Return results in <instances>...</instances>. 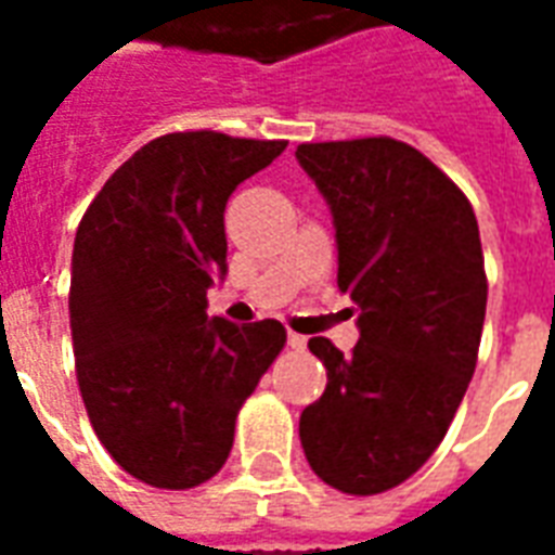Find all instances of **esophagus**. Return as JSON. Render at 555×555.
<instances>
[{"instance_id": "1", "label": "esophagus", "mask_w": 555, "mask_h": 555, "mask_svg": "<svg viewBox=\"0 0 555 555\" xmlns=\"http://www.w3.org/2000/svg\"><path fill=\"white\" fill-rule=\"evenodd\" d=\"M288 345L294 350H302L306 348V336H300V333H288Z\"/></svg>"}]
</instances>
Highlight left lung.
Instances as JSON below:
<instances>
[{
    "label": "left lung",
    "instance_id": "obj_1",
    "mask_svg": "<svg viewBox=\"0 0 555 555\" xmlns=\"http://www.w3.org/2000/svg\"><path fill=\"white\" fill-rule=\"evenodd\" d=\"M297 159L330 202L338 291L360 312L348 357L309 338L326 389L302 410V452L330 488L374 496L437 452L476 372L488 306L478 222L461 186L408 142H302Z\"/></svg>",
    "mask_w": 555,
    "mask_h": 555
}]
</instances>
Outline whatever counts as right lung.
Returning <instances> with one entry per match:
<instances>
[{
    "instance_id": "obj_1",
    "label": "right lung",
    "mask_w": 555,
    "mask_h": 555,
    "mask_svg": "<svg viewBox=\"0 0 555 555\" xmlns=\"http://www.w3.org/2000/svg\"><path fill=\"white\" fill-rule=\"evenodd\" d=\"M285 145L217 130L151 139L79 219L67 297L79 392L103 449L151 488L217 476L243 401L285 348L273 318H207L225 202Z\"/></svg>"
}]
</instances>
